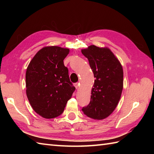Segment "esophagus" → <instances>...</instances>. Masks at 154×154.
<instances>
[{
	"mask_svg": "<svg viewBox=\"0 0 154 154\" xmlns=\"http://www.w3.org/2000/svg\"><path fill=\"white\" fill-rule=\"evenodd\" d=\"M79 83H75V88H76V89H79Z\"/></svg>",
	"mask_w": 154,
	"mask_h": 154,
	"instance_id": "esophagus-1",
	"label": "esophagus"
}]
</instances>
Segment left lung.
Instances as JSON below:
<instances>
[{
    "instance_id": "obj_1",
    "label": "left lung",
    "mask_w": 154,
    "mask_h": 154,
    "mask_svg": "<svg viewBox=\"0 0 154 154\" xmlns=\"http://www.w3.org/2000/svg\"><path fill=\"white\" fill-rule=\"evenodd\" d=\"M88 59L95 78L91 101L83 107L88 117L102 120L116 109L123 89V69L119 60L107 48L90 45L81 50Z\"/></svg>"
}]
</instances>
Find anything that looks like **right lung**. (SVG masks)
I'll use <instances>...</instances> for the list:
<instances>
[{"label": "right lung", "mask_w": 154, "mask_h": 154, "mask_svg": "<svg viewBox=\"0 0 154 154\" xmlns=\"http://www.w3.org/2000/svg\"><path fill=\"white\" fill-rule=\"evenodd\" d=\"M69 52L67 48L45 47L35 55L27 67V97L35 112L45 119L61 115L75 90L63 63Z\"/></svg>", "instance_id": "obj_1"}]
</instances>
